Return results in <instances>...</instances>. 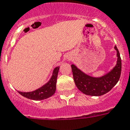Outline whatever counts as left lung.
<instances>
[{
	"label": "left lung",
	"instance_id": "left-lung-1",
	"mask_svg": "<svg viewBox=\"0 0 130 130\" xmlns=\"http://www.w3.org/2000/svg\"><path fill=\"white\" fill-rule=\"evenodd\" d=\"M117 63L107 74L100 77H93L85 74L75 65H71L73 76L78 89L84 94L91 96H100L109 92L120 79L122 71V60L116 46Z\"/></svg>",
	"mask_w": 130,
	"mask_h": 130
}]
</instances>
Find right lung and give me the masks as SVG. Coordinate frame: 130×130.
<instances>
[{
    "label": "right lung",
    "mask_w": 130,
    "mask_h": 130,
    "mask_svg": "<svg viewBox=\"0 0 130 130\" xmlns=\"http://www.w3.org/2000/svg\"><path fill=\"white\" fill-rule=\"evenodd\" d=\"M59 67H57L54 69L53 75L50 80L46 84L43 85L39 89L30 92H21L18 91L21 95L25 98L32 100H43L50 98L54 94L56 91V83L57 79L58 72Z\"/></svg>",
    "instance_id": "1"
}]
</instances>
